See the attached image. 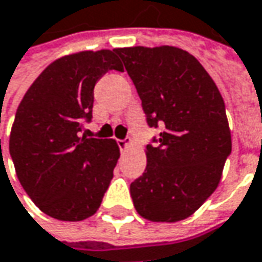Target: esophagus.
I'll use <instances>...</instances> for the list:
<instances>
[{
  "label": "esophagus",
  "instance_id": "obj_1",
  "mask_svg": "<svg viewBox=\"0 0 262 262\" xmlns=\"http://www.w3.org/2000/svg\"><path fill=\"white\" fill-rule=\"evenodd\" d=\"M131 144H133V140H131L129 137L125 138V140H118V146H119L121 151H125L126 149H129V147H131Z\"/></svg>",
  "mask_w": 262,
  "mask_h": 262
}]
</instances>
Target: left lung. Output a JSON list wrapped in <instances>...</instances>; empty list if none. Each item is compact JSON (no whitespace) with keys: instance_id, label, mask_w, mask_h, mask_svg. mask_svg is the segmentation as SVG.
<instances>
[{"instance_id":"left-lung-1","label":"left lung","mask_w":262,"mask_h":262,"mask_svg":"<svg viewBox=\"0 0 262 262\" xmlns=\"http://www.w3.org/2000/svg\"><path fill=\"white\" fill-rule=\"evenodd\" d=\"M141 98L147 124L161 128L147 144V165L131 183L137 212L176 223L196 212L215 191L231 134L215 82L190 53L177 47L115 50Z\"/></svg>"}]
</instances>
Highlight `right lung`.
<instances>
[{
  "mask_svg": "<svg viewBox=\"0 0 262 262\" xmlns=\"http://www.w3.org/2000/svg\"><path fill=\"white\" fill-rule=\"evenodd\" d=\"M112 69L124 71L115 50L60 57L33 81L16 112L10 134L16 174L33 203L56 220L94 215L113 178L116 141L81 133L93 118L94 85Z\"/></svg>",
  "mask_w": 262,
  "mask_h": 262,
  "instance_id": "1",
  "label": "right lung"
}]
</instances>
